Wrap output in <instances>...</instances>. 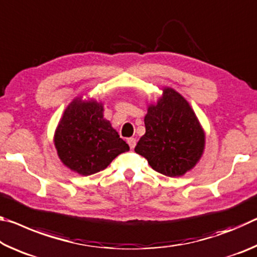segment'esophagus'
Instances as JSON below:
<instances>
[{"mask_svg":"<svg viewBox=\"0 0 257 257\" xmlns=\"http://www.w3.org/2000/svg\"><path fill=\"white\" fill-rule=\"evenodd\" d=\"M127 143L129 144L130 149H132V150H134L135 146H136V139H135V138H128Z\"/></svg>","mask_w":257,"mask_h":257,"instance_id":"1","label":"esophagus"}]
</instances>
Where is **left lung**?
I'll return each instance as SVG.
<instances>
[{
    "label": "left lung",
    "instance_id": "8db88e82",
    "mask_svg": "<svg viewBox=\"0 0 257 257\" xmlns=\"http://www.w3.org/2000/svg\"><path fill=\"white\" fill-rule=\"evenodd\" d=\"M147 105L146 133L135 152L152 169L167 177H181L195 168L205 150V132L188 101L171 87Z\"/></svg>",
    "mask_w": 257,
    "mask_h": 257
}]
</instances>
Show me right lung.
<instances>
[{"label": "right lung", "mask_w": 257, "mask_h": 257, "mask_svg": "<svg viewBox=\"0 0 257 257\" xmlns=\"http://www.w3.org/2000/svg\"><path fill=\"white\" fill-rule=\"evenodd\" d=\"M103 112L102 101L80 95L68 104L54 132L60 161L80 176L104 170L116 156L129 151Z\"/></svg>", "instance_id": "right-lung-1"}]
</instances>
